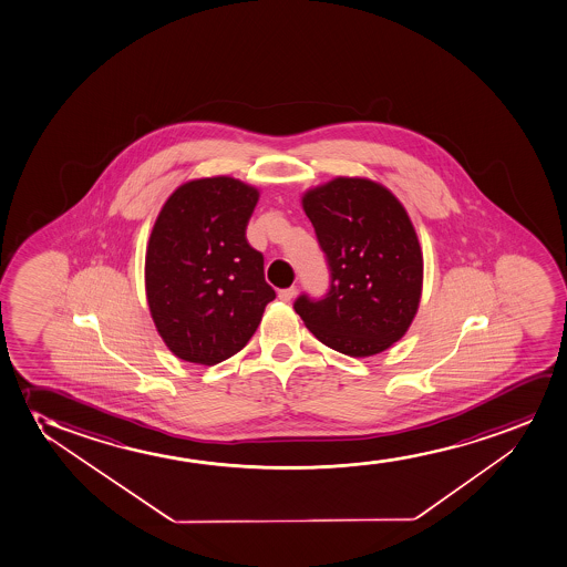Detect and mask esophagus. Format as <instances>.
<instances>
[{
	"label": "esophagus",
	"mask_w": 567,
	"mask_h": 567,
	"mask_svg": "<svg viewBox=\"0 0 567 567\" xmlns=\"http://www.w3.org/2000/svg\"><path fill=\"white\" fill-rule=\"evenodd\" d=\"M296 296V288H285V290H279V300H282V302H290L292 298Z\"/></svg>",
	"instance_id": "1"
}]
</instances>
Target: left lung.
<instances>
[{"label": "left lung", "instance_id": "8db88e82", "mask_svg": "<svg viewBox=\"0 0 567 567\" xmlns=\"http://www.w3.org/2000/svg\"><path fill=\"white\" fill-rule=\"evenodd\" d=\"M331 267L324 300L295 309L319 342L352 358L389 350L404 337L423 292V251L402 202L381 183L337 177L302 194Z\"/></svg>", "mask_w": 567, "mask_h": 567}]
</instances>
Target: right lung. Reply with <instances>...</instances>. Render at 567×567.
Returning a JSON list of instances; mask_svg holds the SVG:
<instances>
[{
    "label": "right lung",
    "instance_id": "1",
    "mask_svg": "<svg viewBox=\"0 0 567 567\" xmlns=\"http://www.w3.org/2000/svg\"><path fill=\"white\" fill-rule=\"evenodd\" d=\"M259 190L235 177L192 178L163 204L147 240L146 300L178 360L215 365L254 337L275 300L264 256L246 240Z\"/></svg>",
    "mask_w": 567,
    "mask_h": 567
}]
</instances>
